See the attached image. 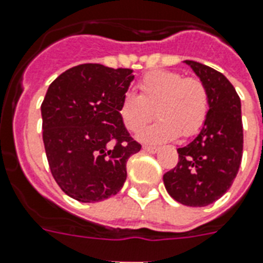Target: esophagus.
I'll return each instance as SVG.
<instances>
[{"instance_id": "esophagus-1", "label": "esophagus", "mask_w": 263, "mask_h": 263, "mask_svg": "<svg viewBox=\"0 0 263 263\" xmlns=\"http://www.w3.org/2000/svg\"><path fill=\"white\" fill-rule=\"evenodd\" d=\"M143 151H146V153H157L158 151V147L155 146H143Z\"/></svg>"}]
</instances>
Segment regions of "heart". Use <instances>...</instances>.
I'll return each instance as SVG.
<instances>
[{"instance_id":"1","label":"heart","mask_w":263,"mask_h":263,"mask_svg":"<svg viewBox=\"0 0 263 263\" xmlns=\"http://www.w3.org/2000/svg\"><path fill=\"white\" fill-rule=\"evenodd\" d=\"M139 96L125 93L119 115L129 132H139L154 117L159 120L140 134L144 142L172 140L180 135L193 138L201 131L209 115L208 87L200 78L170 70H153L140 78Z\"/></svg>"}]
</instances>
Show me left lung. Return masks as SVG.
<instances>
[{
	"label": "left lung",
	"instance_id": "obj_1",
	"mask_svg": "<svg viewBox=\"0 0 263 263\" xmlns=\"http://www.w3.org/2000/svg\"><path fill=\"white\" fill-rule=\"evenodd\" d=\"M205 83L209 115L196 139L178 148V163L163 174L167 193L189 206L212 204L231 187L243 155L240 98L232 83L209 66L185 61Z\"/></svg>",
	"mask_w": 263,
	"mask_h": 263
}]
</instances>
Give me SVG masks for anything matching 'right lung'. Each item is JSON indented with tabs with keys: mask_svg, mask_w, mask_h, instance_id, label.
<instances>
[{
	"mask_svg": "<svg viewBox=\"0 0 263 263\" xmlns=\"http://www.w3.org/2000/svg\"><path fill=\"white\" fill-rule=\"evenodd\" d=\"M132 71L78 65L62 72L43 100V142L51 174L78 201L98 202L116 194L127 178L128 158L142 148L119 115Z\"/></svg>",
	"mask_w": 263,
	"mask_h": 263,
	"instance_id": "obj_1",
	"label": "right lung"
}]
</instances>
